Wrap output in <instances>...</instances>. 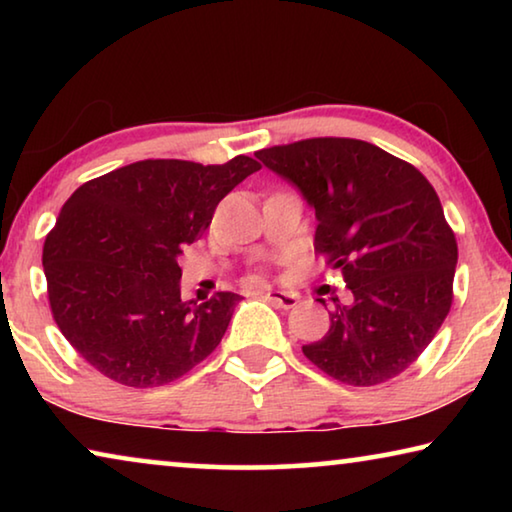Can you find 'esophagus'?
<instances>
[{"label":"esophagus","mask_w":512,"mask_h":512,"mask_svg":"<svg viewBox=\"0 0 512 512\" xmlns=\"http://www.w3.org/2000/svg\"><path fill=\"white\" fill-rule=\"evenodd\" d=\"M266 300L271 302V305L280 307V309H293L298 305V296L296 293H289V291H275V289H268L266 291Z\"/></svg>","instance_id":"1"}]
</instances>
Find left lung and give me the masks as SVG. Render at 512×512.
<instances>
[{"label": "left lung", "mask_w": 512, "mask_h": 512, "mask_svg": "<svg viewBox=\"0 0 512 512\" xmlns=\"http://www.w3.org/2000/svg\"><path fill=\"white\" fill-rule=\"evenodd\" d=\"M255 155L314 207L316 253L352 293L348 305L332 298L327 334L302 345L305 357L348 386L402 375L454 300L458 246L436 189L413 164L350 137H311Z\"/></svg>", "instance_id": "1"}]
</instances>
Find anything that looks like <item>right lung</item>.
Here are the masks:
<instances>
[{"instance_id": "obj_1", "label": "right lung", "mask_w": 512, "mask_h": 512, "mask_svg": "<svg viewBox=\"0 0 512 512\" xmlns=\"http://www.w3.org/2000/svg\"><path fill=\"white\" fill-rule=\"evenodd\" d=\"M259 169L248 155L225 164L140 160L67 198L42 266L56 325L94 370L155 388L216 350L239 296L180 300L178 255L210 228L221 198Z\"/></svg>"}]
</instances>
